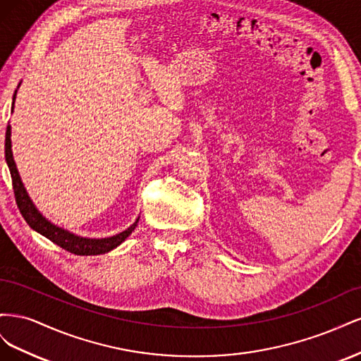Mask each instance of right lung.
<instances>
[{"mask_svg": "<svg viewBox=\"0 0 361 361\" xmlns=\"http://www.w3.org/2000/svg\"><path fill=\"white\" fill-rule=\"evenodd\" d=\"M16 92L13 94V104H15ZM10 135H12V129H10V125H8L6 130V161H7L10 174H12V183H13V191H15V199H16L18 207L20 214H23L24 220L32 231H36L37 233L48 238L54 244H57L59 247L64 248L66 251H71V253L76 256H94V255L108 253V251H111L113 248L122 244L125 239L134 232L140 216L137 218L133 226H129L126 228V231L120 232L114 236L101 238V239L82 238L75 233H71L69 231H64V228L48 221L47 218L37 211L35 203L31 202L27 190L24 188V183L20 180V176L13 159V154H12V140H10Z\"/></svg>", "mask_w": 361, "mask_h": 361, "instance_id": "1", "label": "right lung"}]
</instances>
